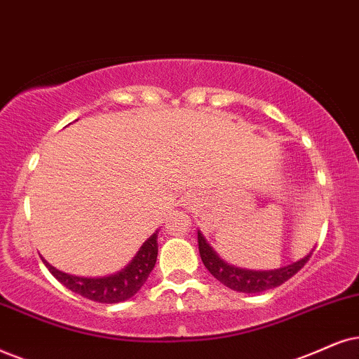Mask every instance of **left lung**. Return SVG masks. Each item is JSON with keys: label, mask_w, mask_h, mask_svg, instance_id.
<instances>
[{"label": "left lung", "mask_w": 359, "mask_h": 359, "mask_svg": "<svg viewBox=\"0 0 359 359\" xmlns=\"http://www.w3.org/2000/svg\"><path fill=\"white\" fill-rule=\"evenodd\" d=\"M197 240L198 252H201V258L203 265H205V269L210 271L220 283H224L225 287L242 293H260L275 287H280L281 283H285V281L292 278L294 273H298L311 257L310 252L306 257H303L302 260L294 262L288 266H283V269L265 271L247 270L229 265V263L222 260V258L217 255V252H213V248L207 243V240L203 238V235L201 232L197 233Z\"/></svg>", "instance_id": "left-lung-1"}]
</instances>
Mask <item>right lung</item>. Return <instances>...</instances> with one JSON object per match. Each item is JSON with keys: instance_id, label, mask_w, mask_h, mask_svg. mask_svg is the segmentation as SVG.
Here are the masks:
<instances>
[{"instance_id": "1", "label": "right lung", "mask_w": 359, "mask_h": 359, "mask_svg": "<svg viewBox=\"0 0 359 359\" xmlns=\"http://www.w3.org/2000/svg\"><path fill=\"white\" fill-rule=\"evenodd\" d=\"M157 252L158 245L156 232L142 243V247L139 248V252L135 253L129 265L117 271V273L101 276V278L67 275L65 271H59L53 265H49L44 258L43 262L53 276H56V280L61 281L71 292L97 303H121L133 298L146 283L147 276L151 275L154 266H156Z\"/></svg>"}]
</instances>
